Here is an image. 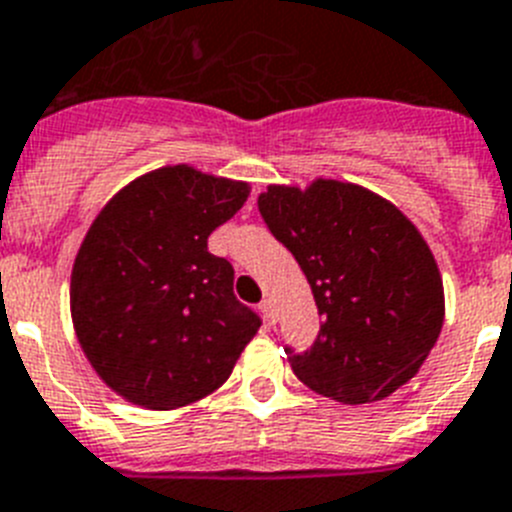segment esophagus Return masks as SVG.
I'll return each instance as SVG.
<instances>
[{"label":"esophagus","instance_id":"esophagus-1","mask_svg":"<svg viewBox=\"0 0 512 512\" xmlns=\"http://www.w3.org/2000/svg\"><path fill=\"white\" fill-rule=\"evenodd\" d=\"M260 314H262V319H265V322L273 324V304H270L268 299H265V301H262V304H260Z\"/></svg>","mask_w":512,"mask_h":512}]
</instances>
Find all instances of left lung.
<instances>
[{"instance_id":"obj_1","label":"left lung","mask_w":512,"mask_h":512,"mask_svg":"<svg viewBox=\"0 0 512 512\" xmlns=\"http://www.w3.org/2000/svg\"><path fill=\"white\" fill-rule=\"evenodd\" d=\"M257 206L322 314L306 353L286 348L301 384L342 404L379 402L407 384L446 317L441 270L417 226L379 193L327 177L268 185Z\"/></svg>"}]
</instances>
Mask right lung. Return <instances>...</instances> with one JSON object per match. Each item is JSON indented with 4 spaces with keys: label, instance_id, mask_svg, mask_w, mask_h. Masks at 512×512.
Here are the masks:
<instances>
[{
    "label": "right lung",
    "instance_id": "right-lung-1",
    "mask_svg": "<svg viewBox=\"0 0 512 512\" xmlns=\"http://www.w3.org/2000/svg\"><path fill=\"white\" fill-rule=\"evenodd\" d=\"M250 182L167 164L110 198L74 257L69 306L90 366L126 402L177 410L219 389L260 319L208 237Z\"/></svg>",
    "mask_w": 512,
    "mask_h": 512
}]
</instances>
